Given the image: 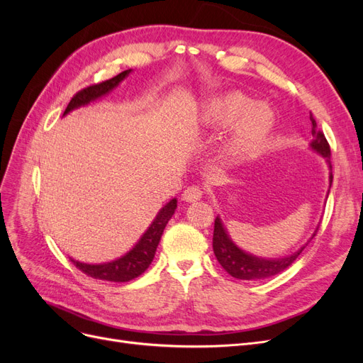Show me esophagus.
Returning <instances> with one entry per match:
<instances>
[{
	"instance_id": "34e87169",
	"label": "esophagus",
	"mask_w": 363,
	"mask_h": 363,
	"mask_svg": "<svg viewBox=\"0 0 363 363\" xmlns=\"http://www.w3.org/2000/svg\"><path fill=\"white\" fill-rule=\"evenodd\" d=\"M201 196H203V191L199 188V186H189V188L184 189L183 192V200L188 203L199 201L201 200Z\"/></svg>"
}]
</instances>
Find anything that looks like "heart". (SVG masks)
<instances>
[{
  "label": "heart",
  "instance_id": "heart-1",
  "mask_svg": "<svg viewBox=\"0 0 363 363\" xmlns=\"http://www.w3.org/2000/svg\"><path fill=\"white\" fill-rule=\"evenodd\" d=\"M206 128L230 133L223 145V159L230 163H242L256 155L274 125L272 113L263 106H255L250 96L240 92H227L208 100L200 116Z\"/></svg>",
  "mask_w": 363,
  "mask_h": 363
}]
</instances>
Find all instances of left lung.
<instances>
[{
  "instance_id": "obj_1",
  "label": "left lung",
  "mask_w": 363,
  "mask_h": 363,
  "mask_svg": "<svg viewBox=\"0 0 363 363\" xmlns=\"http://www.w3.org/2000/svg\"><path fill=\"white\" fill-rule=\"evenodd\" d=\"M311 121H312V136H313L311 142V148L325 159L328 169H330V172H328V182H330V186H332L333 175H332V163H330V147H328V142L323 131L316 127V121L313 119L312 115H311ZM316 230L311 239H313ZM311 239L307 240L301 248H298L289 256L276 257V259L260 257L256 255H251V252H247L242 248H239L233 242L232 238L228 236L227 230L223 224V219L216 216L215 228H213V252L218 262L221 263V267L232 277L240 279V280H262V279L277 276V274L289 268L292 263L298 259V256L307 247V244L311 242Z\"/></svg>"
}]
</instances>
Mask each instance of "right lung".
I'll list each match as a JSON object with an SVG mask.
<instances>
[{
  "label": "right lung",
  "instance_id": "right-lung-1",
  "mask_svg": "<svg viewBox=\"0 0 363 363\" xmlns=\"http://www.w3.org/2000/svg\"><path fill=\"white\" fill-rule=\"evenodd\" d=\"M130 72L131 69L123 71L111 80L89 86L86 87V89L77 92L72 96V100L69 101L67 111L63 112V116L75 111V108L91 104L92 101H96L98 98L112 92ZM175 208H177V199H172L171 201L164 204L157 212L156 218L152 219V223L147 228V232L140 236V239L135 244V247L130 251H127L124 256L106 263H83L75 259H71V262H74V265L80 271H83L86 276L94 277V279L107 280V281H130L139 277L140 274L151 265L152 259H155L157 245L163 235V230L167 227L169 219L172 218Z\"/></svg>",
  "mask_w": 363,
  "mask_h": 363
}]
</instances>
